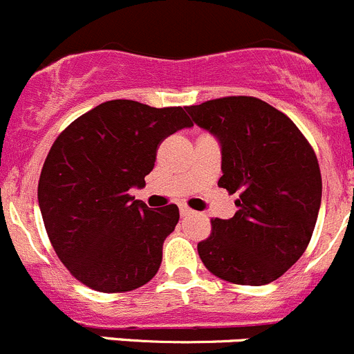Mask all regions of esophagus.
Here are the masks:
<instances>
[{
  "label": "esophagus",
  "mask_w": 354,
  "mask_h": 354,
  "mask_svg": "<svg viewBox=\"0 0 354 354\" xmlns=\"http://www.w3.org/2000/svg\"><path fill=\"white\" fill-rule=\"evenodd\" d=\"M193 214H194V212L191 210L189 207H184V205L180 207V215H183V217H187V215H193Z\"/></svg>",
  "instance_id": "34e87169"
}]
</instances>
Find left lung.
I'll return each instance as SVG.
<instances>
[{
  "label": "left lung",
  "mask_w": 354,
  "mask_h": 354,
  "mask_svg": "<svg viewBox=\"0 0 354 354\" xmlns=\"http://www.w3.org/2000/svg\"><path fill=\"white\" fill-rule=\"evenodd\" d=\"M221 142L218 186L240 193L234 217L212 218L198 243L205 268L236 285L271 283L301 259L322 203L316 154L294 121L255 97L238 95L186 107Z\"/></svg>",
  "instance_id": "left-lung-1"
}]
</instances>
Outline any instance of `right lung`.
I'll use <instances>...</instances> for the list:
<instances>
[{
    "instance_id": "add662e5",
    "label": "right lung",
    "mask_w": 354,
    "mask_h": 354,
    "mask_svg": "<svg viewBox=\"0 0 354 354\" xmlns=\"http://www.w3.org/2000/svg\"><path fill=\"white\" fill-rule=\"evenodd\" d=\"M189 127L186 107L118 99L57 137L39 175L38 201L53 250L76 280L106 294L153 280L179 208L151 210L129 191L146 186L160 144Z\"/></svg>"
}]
</instances>
